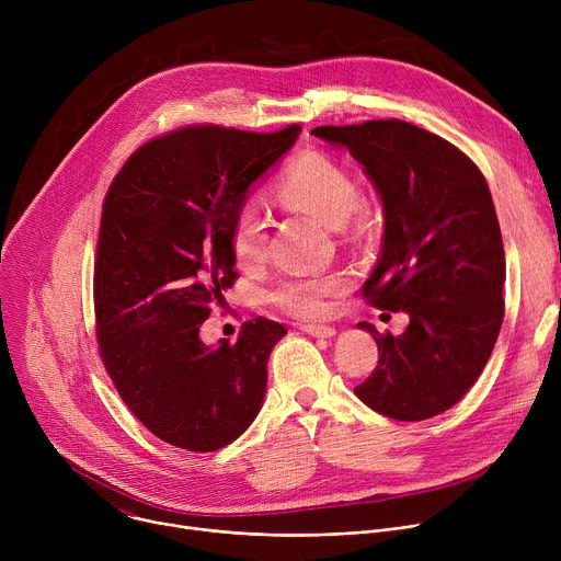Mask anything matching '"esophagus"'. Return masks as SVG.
Wrapping results in <instances>:
<instances>
[{"instance_id": "obj_1", "label": "esophagus", "mask_w": 561, "mask_h": 561, "mask_svg": "<svg viewBox=\"0 0 561 561\" xmlns=\"http://www.w3.org/2000/svg\"><path fill=\"white\" fill-rule=\"evenodd\" d=\"M301 331L310 337H322V340H329L337 333L333 327H324V324H304Z\"/></svg>"}]
</instances>
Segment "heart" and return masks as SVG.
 <instances>
[{
    "label": "heart",
    "mask_w": 561,
    "mask_h": 561,
    "mask_svg": "<svg viewBox=\"0 0 561 561\" xmlns=\"http://www.w3.org/2000/svg\"><path fill=\"white\" fill-rule=\"evenodd\" d=\"M275 195L282 206L308 213L333 228L362 230L366 224L359 188L351 171L337 159L308 150L301 152L277 182ZM230 253L242 268L260 266L268 255V221L255 206H242L230 224ZM346 277L340 273L297 275L279 282L268 299L295 317H319L327 297L342 290Z\"/></svg>",
    "instance_id": "b5f03b06"
}]
</instances>
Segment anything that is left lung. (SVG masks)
Masks as SVG:
<instances>
[{
    "label": "left lung",
    "instance_id": "1",
    "mask_svg": "<svg viewBox=\"0 0 561 561\" xmlns=\"http://www.w3.org/2000/svg\"><path fill=\"white\" fill-rule=\"evenodd\" d=\"M312 135L346 148L377 188L383 242L364 297L409 314L402 335L357 324L379 362L355 394L390 420L435 417L482 375L502 329L506 257L489 184L457 146L402 119Z\"/></svg>",
    "mask_w": 561,
    "mask_h": 561
}]
</instances>
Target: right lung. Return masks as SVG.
<instances>
[{"instance_id":"1","label":"right lung","mask_w":561,"mask_h":561,"mask_svg":"<svg viewBox=\"0 0 561 561\" xmlns=\"http://www.w3.org/2000/svg\"><path fill=\"white\" fill-rule=\"evenodd\" d=\"M277 133L188 126L137 148L102 210L95 317L102 362L130 413L193 453L228 446L257 417L286 329L247 322L234 344L199 337L237 279L230 224L251 186L293 148Z\"/></svg>"}]
</instances>
